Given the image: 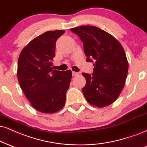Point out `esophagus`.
Wrapping results in <instances>:
<instances>
[{
  "mask_svg": "<svg viewBox=\"0 0 147 147\" xmlns=\"http://www.w3.org/2000/svg\"><path fill=\"white\" fill-rule=\"evenodd\" d=\"M72 75H73V76H77L78 75V73L76 71H72Z\"/></svg>",
  "mask_w": 147,
  "mask_h": 147,
  "instance_id": "obj_1",
  "label": "esophagus"
}]
</instances>
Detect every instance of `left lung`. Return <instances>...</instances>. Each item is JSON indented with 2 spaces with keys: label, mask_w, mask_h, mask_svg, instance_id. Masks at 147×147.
<instances>
[{
  "label": "left lung",
  "mask_w": 147,
  "mask_h": 147,
  "mask_svg": "<svg viewBox=\"0 0 147 147\" xmlns=\"http://www.w3.org/2000/svg\"><path fill=\"white\" fill-rule=\"evenodd\" d=\"M83 42L87 62L94 63L93 73H82L86 85L82 93L90 104L98 108L109 106L117 100L125 83L128 61L119 41L94 26L71 28Z\"/></svg>",
  "instance_id": "1"
}]
</instances>
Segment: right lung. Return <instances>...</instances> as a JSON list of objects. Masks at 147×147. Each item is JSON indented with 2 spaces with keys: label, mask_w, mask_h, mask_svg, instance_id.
Listing matches in <instances>:
<instances>
[{
  "label": "right lung",
  "mask_w": 147,
  "mask_h": 147,
  "mask_svg": "<svg viewBox=\"0 0 147 147\" xmlns=\"http://www.w3.org/2000/svg\"><path fill=\"white\" fill-rule=\"evenodd\" d=\"M65 30L47 31L23 48L19 56L17 76L31 106L43 113H54L65 104L71 71L52 68L56 41Z\"/></svg>",
  "instance_id": "right-lung-1"
}]
</instances>
